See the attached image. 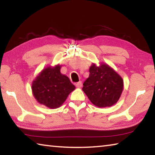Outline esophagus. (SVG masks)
Listing matches in <instances>:
<instances>
[{"instance_id": "1", "label": "esophagus", "mask_w": 155, "mask_h": 155, "mask_svg": "<svg viewBox=\"0 0 155 155\" xmlns=\"http://www.w3.org/2000/svg\"><path fill=\"white\" fill-rule=\"evenodd\" d=\"M82 85H83V84H82V82H81V81H79V82L76 83V87H78V88L81 87H82Z\"/></svg>"}]
</instances>
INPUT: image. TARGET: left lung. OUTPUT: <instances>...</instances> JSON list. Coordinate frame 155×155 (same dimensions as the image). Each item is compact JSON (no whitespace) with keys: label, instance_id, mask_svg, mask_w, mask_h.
<instances>
[{"label":"left lung","instance_id":"left-lung-1","mask_svg":"<svg viewBox=\"0 0 155 155\" xmlns=\"http://www.w3.org/2000/svg\"><path fill=\"white\" fill-rule=\"evenodd\" d=\"M124 89L122 78L108 64H95L90 68V76L83 83V91L94 105L104 108L118 101Z\"/></svg>","mask_w":155,"mask_h":155}]
</instances>
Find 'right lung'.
Instances as JSON below:
<instances>
[{"mask_svg": "<svg viewBox=\"0 0 155 155\" xmlns=\"http://www.w3.org/2000/svg\"><path fill=\"white\" fill-rule=\"evenodd\" d=\"M61 65L47 66L33 81L31 90L39 103L50 109L61 107L69 94L75 90L67 76L60 72Z\"/></svg>", "mask_w": 155, "mask_h": 155, "instance_id": "1", "label": "right lung"}]
</instances>
